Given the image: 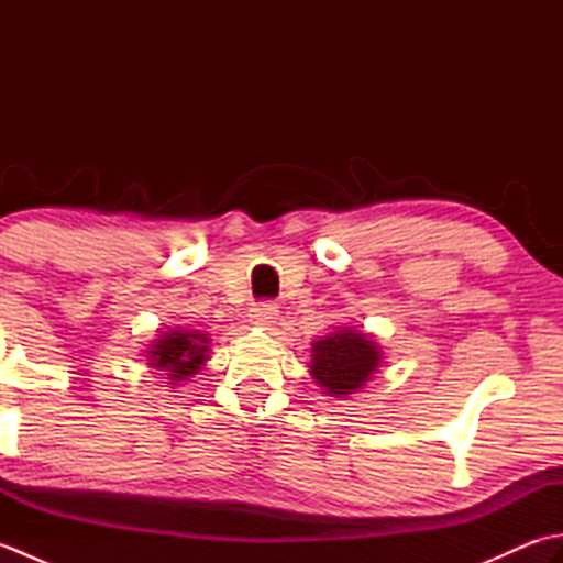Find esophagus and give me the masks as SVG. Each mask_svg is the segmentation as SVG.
<instances>
[{"label": "esophagus", "mask_w": 563, "mask_h": 563, "mask_svg": "<svg viewBox=\"0 0 563 563\" xmlns=\"http://www.w3.org/2000/svg\"><path fill=\"white\" fill-rule=\"evenodd\" d=\"M278 305L271 302V300H263V302H256L254 307L249 309V317L251 321H256V324H275V319H278Z\"/></svg>", "instance_id": "esophagus-1"}]
</instances>
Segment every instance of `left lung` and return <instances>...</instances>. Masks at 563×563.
<instances>
[{"instance_id":"8db88e82","label":"left lung","mask_w":563,"mask_h":563,"mask_svg":"<svg viewBox=\"0 0 563 563\" xmlns=\"http://www.w3.org/2000/svg\"><path fill=\"white\" fill-rule=\"evenodd\" d=\"M377 365V345L365 333L343 329L312 345L309 373L333 397H345L361 389Z\"/></svg>"}]
</instances>
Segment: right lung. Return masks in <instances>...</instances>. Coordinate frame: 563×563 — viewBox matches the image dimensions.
Wrapping results in <instances>:
<instances>
[{
  "mask_svg": "<svg viewBox=\"0 0 563 563\" xmlns=\"http://www.w3.org/2000/svg\"><path fill=\"white\" fill-rule=\"evenodd\" d=\"M208 355V339L206 333L190 331H172L157 339V345L150 351V365L166 369L174 382L188 379L196 375L200 365L206 363Z\"/></svg>",
  "mask_w": 563,
  "mask_h": 563,
  "instance_id": "add662e5",
  "label": "right lung"
}]
</instances>
